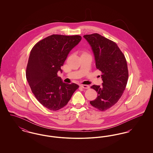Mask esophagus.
Wrapping results in <instances>:
<instances>
[{"instance_id": "1", "label": "esophagus", "mask_w": 153, "mask_h": 153, "mask_svg": "<svg viewBox=\"0 0 153 153\" xmlns=\"http://www.w3.org/2000/svg\"><path fill=\"white\" fill-rule=\"evenodd\" d=\"M80 87L82 88H84V89H89V86L88 85H83V84H81L80 85Z\"/></svg>"}]
</instances>
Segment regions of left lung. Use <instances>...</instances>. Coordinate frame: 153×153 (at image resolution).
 Segmentation results:
<instances>
[{
    "instance_id": "obj_1",
    "label": "left lung",
    "mask_w": 153,
    "mask_h": 153,
    "mask_svg": "<svg viewBox=\"0 0 153 153\" xmlns=\"http://www.w3.org/2000/svg\"><path fill=\"white\" fill-rule=\"evenodd\" d=\"M84 37L92 47L102 80V86L91 87L97 92V97L90 104L104 111L118 102L126 89L128 78L126 59L117 44L104 36L94 33Z\"/></svg>"
}]
</instances>
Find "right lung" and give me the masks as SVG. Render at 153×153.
Listing matches in <instances>:
<instances>
[{"mask_svg": "<svg viewBox=\"0 0 153 153\" xmlns=\"http://www.w3.org/2000/svg\"><path fill=\"white\" fill-rule=\"evenodd\" d=\"M80 36L53 34L37 42L30 51L26 76L37 100L51 111L65 106L79 88L57 76L70 51L80 42Z\"/></svg>", "mask_w": 153, "mask_h": 153, "instance_id": "1", "label": "right lung"}]
</instances>
